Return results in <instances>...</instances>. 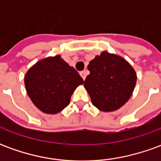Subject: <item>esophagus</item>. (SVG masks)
Masks as SVG:
<instances>
[{
    "mask_svg": "<svg viewBox=\"0 0 161 161\" xmlns=\"http://www.w3.org/2000/svg\"><path fill=\"white\" fill-rule=\"evenodd\" d=\"M81 77H83V79H85L86 78V76H87V70H83V71H81L80 72Z\"/></svg>",
    "mask_w": 161,
    "mask_h": 161,
    "instance_id": "34e87169",
    "label": "esophagus"
}]
</instances>
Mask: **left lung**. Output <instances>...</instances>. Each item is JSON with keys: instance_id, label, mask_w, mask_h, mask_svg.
<instances>
[{"instance_id": "8db88e82", "label": "left lung", "mask_w": 161, "mask_h": 161, "mask_svg": "<svg viewBox=\"0 0 161 161\" xmlns=\"http://www.w3.org/2000/svg\"><path fill=\"white\" fill-rule=\"evenodd\" d=\"M84 86L96 108L103 112L115 111L129 100L135 90L137 75L122 57L102 52L88 64Z\"/></svg>"}]
</instances>
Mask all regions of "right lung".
Segmentation results:
<instances>
[{
  "instance_id": "1",
  "label": "right lung",
  "mask_w": 161,
  "mask_h": 161,
  "mask_svg": "<svg viewBox=\"0 0 161 161\" xmlns=\"http://www.w3.org/2000/svg\"><path fill=\"white\" fill-rule=\"evenodd\" d=\"M24 83L33 104L45 114L55 115L69 105L71 95L84 80L58 54L46 57L30 67Z\"/></svg>"
}]
</instances>
